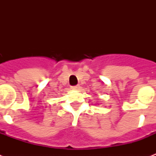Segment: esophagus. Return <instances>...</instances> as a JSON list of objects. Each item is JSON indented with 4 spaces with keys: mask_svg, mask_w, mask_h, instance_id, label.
<instances>
[{
    "mask_svg": "<svg viewBox=\"0 0 156 156\" xmlns=\"http://www.w3.org/2000/svg\"><path fill=\"white\" fill-rule=\"evenodd\" d=\"M79 88H80V86L79 85L72 86V87H71V89H73V90H78Z\"/></svg>",
    "mask_w": 156,
    "mask_h": 156,
    "instance_id": "obj_1",
    "label": "esophagus"
}]
</instances>
